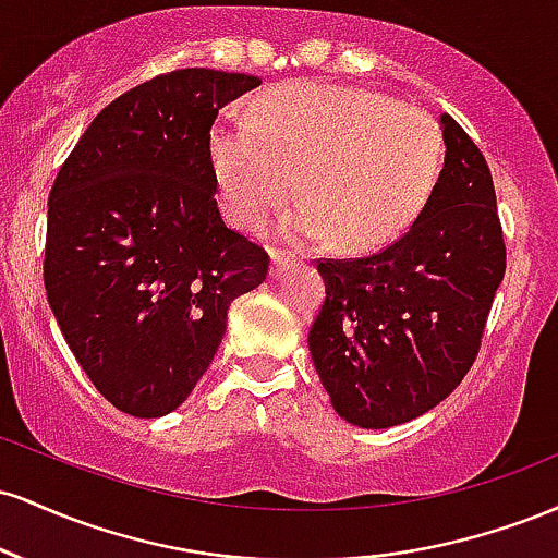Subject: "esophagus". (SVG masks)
<instances>
[{
    "label": "esophagus",
    "mask_w": 558,
    "mask_h": 558,
    "mask_svg": "<svg viewBox=\"0 0 558 558\" xmlns=\"http://www.w3.org/2000/svg\"><path fill=\"white\" fill-rule=\"evenodd\" d=\"M291 267H296V262L288 259L283 252H272V262H270V275L272 278H280L286 270H291Z\"/></svg>",
    "instance_id": "34e87169"
}]
</instances>
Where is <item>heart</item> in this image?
<instances>
[{
  "instance_id": "obj_1",
  "label": "heart",
  "mask_w": 558,
  "mask_h": 558,
  "mask_svg": "<svg viewBox=\"0 0 558 558\" xmlns=\"http://www.w3.org/2000/svg\"><path fill=\"white\" fill-rule=\"evenodd\" d=\"M440 149L438 123L417 107L315 81L275 88L254 123L226 120L209 136L217 191L235 226L259 230L299 181L306 202L283 217L280 233L299 246L338 235L354 252L386 246L417 220Z\"/></svg>"
}]
</instances>
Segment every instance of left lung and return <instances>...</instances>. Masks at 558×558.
Masks as SVG:
<instances>
[{
  "mask_svg": "<svg viewBox=\"0 0 558 558\" xmlns=\"http://www.w3.org/2000/svg\"><path fill=\"white\" fill-rule=\"evenodd\" d=\"M446 159L412 228L360 259H325L310 354L332 409L367 430L430 412L480 351L506 272L496 191L483 151L440 114Z\"/></svg>",
  "mask_w": 558,
  "mask_h": 558,
  "instance_id": "obj_1",
  "label": "left lung"
}]
</instances>
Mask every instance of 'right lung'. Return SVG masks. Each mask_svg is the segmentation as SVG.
I'll list each match as a JSON object with an SVG mask.
<instances>
[{
    "mask_svg": "<svg viewBox=\"0 0 558 558\" xmlns=\"http://www.w3.org/2000/svg\"><path fill=\"white\" fill-rule=\"evenodd\" d=\"M257 75L185 68L107 105L49 194L44 286L75 360L131 417L170 414L207 373L228 306L270 257L222 222L217 112Z\"/></svg>",
    "mask_w": 558,
    "mask_h": 558,
    "instance_id": "right-lung-1",
    "label": "right lung"
}]
</instances>
